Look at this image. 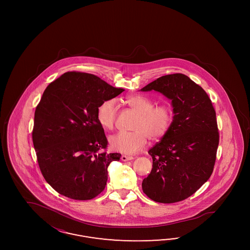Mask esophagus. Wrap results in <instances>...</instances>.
Segmentation results:
<instances>
[{"label": "esophagus", "mask_w": 250, "mask_h": 250, "mask_svg": "<svg viewBox=\"0 0 250 250\" xmlns=\"http://www.w3.org/2000/svg\"><path fill=\"white\" fill-rule=\"evenodd\" d=\"M134 159L132 156H126V155H122L121 159L123 161H128V160H132Z\"/></svg>", "instance_id": "esophagus-1"}]
</instances>
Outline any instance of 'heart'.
<instances>
[{
  "instance_id": "obj_1",
  "label": "heart",
  "mask_w": 250,
  "mask_h": 250,
  "mask_svg": "<svg viewBox=\"0 0 250 250\" xmlns=\"http://www.w3.org/2000/svg\"><path fill=\"white\" fill-rule=\"evenodd\" d=\"M125 104L136 113L131 132H117L109 137L110 147L114 151L133 155L141 151L147 142L163 138L171 128L174 114L170 104L154 105L151 99L141 94L130 95ZM117 104L114 99L104 101L97 109V120L104 129L114 128L117 117Z\"/></svg>"
}]
</instances>
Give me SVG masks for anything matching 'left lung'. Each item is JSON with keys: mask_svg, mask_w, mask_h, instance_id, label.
<instances>
[{"mask_svg": "<svg viewBox=\"0 0 250 250\" xmlns=\"http://www.w3.org/2000/svg\"><path fill=\"white\" fill-rule=\"evenodd\" d=\"M152 90L171 100L174 120L148 151L153 167L142 189L155 202L173 204L195 193L212 175L219 144L216 114L205 90L182 73L162 76L141 89Z\"/></svg>", "mask_w": 250, "mask_h": 250, "instance_id": "8db88e82", "label": "left lung"}]
</instances>
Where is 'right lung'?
Instances as JSON below:
<instances>
[{"instance_id": "obj_1", "label": "right lung", "mask_w": 250, "mask_h": 250, "mask_svg": "<svg viewBox=\"0 0 250 250\" xmlns=\"http://www.w3.org/2000/svg\"><path fill=\"white\" fill-rule=\"evenodd\" d=\"M124 91L80 71L66 72L46 87L36 108L32 138L41 173L61 195L91 200L105 188L107 167L121 154L106 152L97 109Z\"/></svg>"}]
</instances>
